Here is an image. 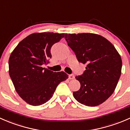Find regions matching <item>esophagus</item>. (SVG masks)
Instances as JSON below:
<instances>
[{"label": "esophagus", "instance_id": "obj_1", "mask_svg": "<svg viewBox=\"0 0 130 130\" xmlns=\"http://www.w3.org/2000/svg\"><path fill=\"white\" fill-rule=\"evenodd\" d=\"M74 78H75V76H74V75H73V74H70V75H69V78L70 80L73 79Z\"/></svg>", "mask_w": 130, "mask_h": 130}]
</instances>
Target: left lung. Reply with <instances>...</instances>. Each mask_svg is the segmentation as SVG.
<instances>
[{"label": "left lung", "mask_w": 130, "mask_h": 130, "mask_svg": "<svg viewBox=\"0 0 130 130\" xmlns=\"http://www.w3.org/2000/svg\"><path fill=\"white\" fill-rule=\"evenodd\" d=\"M65 39L86 70L76 76L80 88L73 92L75 99L87 106L104 103L115 91L121 73L122 60L112 43L93 33L66 34Z\"/></svg>", "instance_id": "8db88e82"}]
</instances>
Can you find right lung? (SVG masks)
I'll return each instance as SVG.
<instances>
[{
  "label": "right lung",
  "mask_w": 130,
  "mask_h": 130,
  "mask_svg": "<svg viewBox=\"0 0 130 130\" xmlns=\"http://www.w3.org/2000/svg\"><path fill=\"white\" fill-rule=\"evenodd\" d=\"M65 33L37 32L18 44L9 60V72L15 89L29 104L40 106L53 96L58 85L68 78L64 72H53L43 68L52 58L51 48Z\"/></svg>",
  "instance_id": "add662e5"
}]
</instances>
